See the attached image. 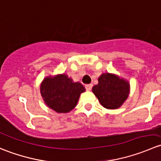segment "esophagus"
I'll list each match as a JSON object with an SVG mask.
<instances>
[{
	"mask_svg": "<svg viewBox=\"0 0 161 161\" xmlns=\"http://www.w3.org/2000/svg\"><path fill=\"white\" fill-rule=\"evenodd\" d=\"M85 87H86V90H88V91H90L91 90H92V85H91V84H90V85H86Z\"/></svg>",
	"mask_w": 161,
	"mask_h": 161,
	"instance_id": "obj_1",
	"label": "esophagus"
}]
</instances>
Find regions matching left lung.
I'll use <instances>...</instances> for the list:
<instances>
[{"instance_id": "left-lung-1", "label": "left lung", "mask_w": 161, "mask_h": 161, "mask_svg": "<svg viewBox=\"0 0 161 161\" xmlns=\"http://www.w3.org/2000/svg\"><path fill=\"white\" fill-rule=\"evenodd\" d=\"M130 85L127 80L111 73H103L98 84L92 87V92L100 104L107 109L120 108L129 97Z\"/></svg>"}]
</instances>
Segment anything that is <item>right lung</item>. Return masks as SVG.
Wrapping results in <instances>:
<instances>
[{
    "instance_id": "right-lung-1",
    "label": "right lung",
    "mask_w": 161,
    "mask_h": 161,
    "mask_svg": "<svg viewBox=\"0 0 161 161\" xmlns=\"http://www.w3.org/2000/svg\"><path fill=\"white\" fill-rule=\"evenodd\" d=\"M86 89L80 82H74L65 74L47 76L40 85V92L45 103L58 113H68L77 105Z\"/></svg>"
}]
</instances>
